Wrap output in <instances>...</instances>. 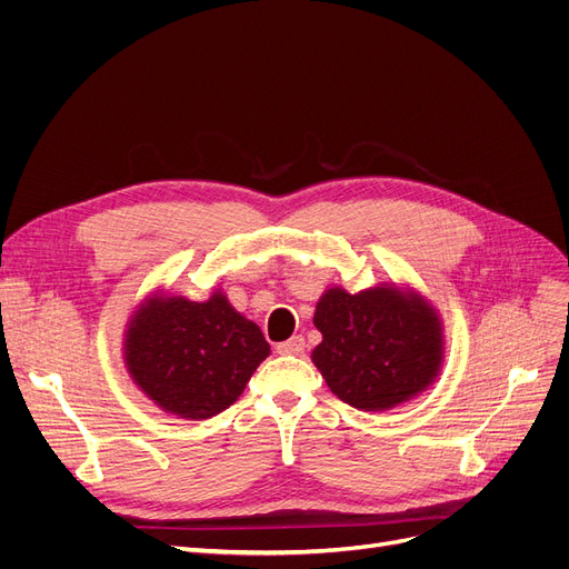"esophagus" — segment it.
I'll return each mask as SVG.
<instances>
[{
    "instance_id": "esophagus-1",
    "label": "esophagus",
    "mask_w": 569,
    "mask_h": 569,
    "mask_svg": "<svg viewBox=\"0 0 569 569\" xmlns=\"http://www.w3.org/2000/svg\"><path fill=\"white\" fill-rule=\"evenodd\" d=\"M303 349H306V340H303V336H291L289 340H284V342H280V345H278V351H280V355H291V357H296V355H303Z\"/></svg>"
}]
</instances>
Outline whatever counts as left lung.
Segmentation results:
<instances>
[{"label": "left lung", "mask_w": 569, "mask_h": 569, "mask_svg": "<svg viewBox=\"0 0 569 569\" xmlns=\"http://www.w3.org/2000/svg\"><path fill=\"white\" fill-rule=\"evenodd\" d=\"M312 321L321 333L312 363L361 412L398 408L440 377L445 323L412 287L385 282L357 293L331 287L319 296Z\"/></svg>", "instance_id": "1"}]
</instances>
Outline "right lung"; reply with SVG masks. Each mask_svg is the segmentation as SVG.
<instances>
[{"instance_id": "obj_1", "label": "right lung", "mask_w": 569, "mask_h": 569, "mask_svg": "<svg viewBox=\"0 0 569 569\" xmlns=\"http://www.w3.org/2000/svg\"><path fill=\"white\" fill-rule=\"evenodd\" d=\"M268 355L261 329L222 289L206 301L169 289L148 293L129 315L122 340L131 382L161 412L187 421L224 412Z\"/></svg>"}]
</instances>
